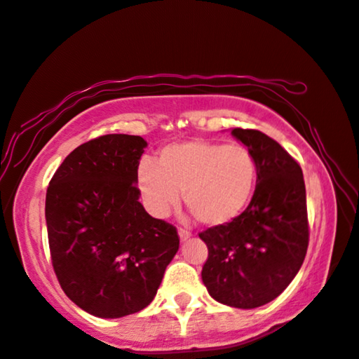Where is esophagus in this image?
I'll use <instances>...</instances> for the list:
<instances>
[{
    "mask_svg": "<svg viewBox=\"0 0 359 359\" xmlns=\"http://www.w3.org/2000/svg\"><path fill=\"white\" fill-rule=\"evenodd\" d=\"M179 236H180V241H187V239L191 236V233H190V231H188V229L179 228Z\"/></svg>",
    "mask_w": 359,
    "mask_h": 359,
    "instance_id": "34e87169",
    "label": "esophagus"
}]
</instances>
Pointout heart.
<instances>
[{"label": "heart", "mask_w": 359, "mask_h": 359, "mask_svg": "<svg viewBox=\"0 0 359 359\" xmlns=\"http://www.w3.org/2000/svg\"><path fill=\"white\" fill-rule=\"evenodd\" d=\"M257 184V163L241 144L188 141L166 145L156 163L142 160L137 187L149 210L165 215L184 201L194 220L205 226L233 222L250 203Z\"/></svg>", "instance_id": "heart-1"}]
</instances>
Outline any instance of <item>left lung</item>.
<instances>
[{
    "instance_id": "8db88e82",
    "label": "left lung",
    "mask_w": 359,
    "mask_h": 359,
    "mask_svg": "<svg viewBox=\"0 0 359 359\" xmlns=\"http://www.w3.org/2000/svg\"><path fill=\"white\" fill-rule=\"evenodd\" d=\"M257 163L250 204L233 222L199 233L208 245L201 277L215 301L255 309L282 293L309 247L302 169L280 144L258 130L234 128Z\"/></svg>"
}]
</instances>
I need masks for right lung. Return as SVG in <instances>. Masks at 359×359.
I'll return each mask as SVG.
<instances>
[{"label":"right lung","mask_w":359,"mask_h":359,"mask_svg":"<svg viewBox=\"0 0 359 359\" xmlns=\"http://www.w3.org/2000/svg\"><path fill=\"white\" fill-rule=\"evenodd\" d=\"M141 136L79 145L48 182V248L60 287L85 312L120 318L147 307L179 250L174 224L139 203Z\"/></svg>","instance_id":"right-lung-1"}]
</instances>
